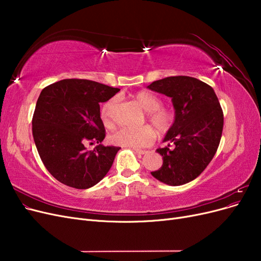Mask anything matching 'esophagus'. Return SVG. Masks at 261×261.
<instances>
[{
    "label": "esophagus",
    "instance_id": "esophagus-1",
    "mask_svg": "<svg viewBox=\"0 0 261 261\" xmlns=\"http://www.w3.org/2000/svg\"><path fill=\"white\" fill-rule=\"evenodd\" d=\"M134 150H135V152L138 154H145L147 152L146 150H143V149H134Z\"/></svg>",
    "mask_w": 261,
    "mask_h": 261
}]
</instances>
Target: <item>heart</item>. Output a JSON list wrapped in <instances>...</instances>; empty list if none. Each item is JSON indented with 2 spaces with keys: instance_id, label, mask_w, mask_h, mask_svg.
<instances>
[{
  "instance_id": "heart-1",
  "label": "heart",
  "mask_w": 261,
  "mask_h": 261,
  "mask_svg": "<svg viewBox=\"0 0 261 261\" xmlns=\"http://www.w3.org/2000/svg\"><path fill=\"white\" fill-rule=\"evenodd\" d=\"M134 100L136 103L147 112V121L152 126L158 134H165L174 121V116L169 110L161 108L162 100L150 91H139L134 94ZM115 99H110L102 106L100 115L102 122L107 127H111V112L114 106ZM154 139L153 130L149 127H143L139 129L121 128L116 130L110 137L111 143L117 146L126 148H141L149 146Z\"/></svg>"
}]
</instances>
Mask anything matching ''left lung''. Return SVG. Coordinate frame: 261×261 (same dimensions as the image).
<instances>
[{
	"mask_svg": "<svg viewBox=\"0 0 261 261\" xmlns=\"http://www.w3.org/2000/svg\"><path fill=\"white\" fill-rule=\"evenodd\" d=\"M147 88L172 99L174 122L163 141L174 143L156 149L162 167L151 175L162 183L178 186L188 183L207 168L215 156L223 129V112L209 85L188 76L155 81Z\"/></svg>",
	"mask_w": 261,
	"mask_h": 261,
	"instance_id": "1",
	"label": "left lung"
}]
</instances>
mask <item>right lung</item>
<instances>
[{
    "mask_svg": "<svg viewBox=\"0 0 261 261\" xmlns=\"http://www.w3.org/2000/svg\"><path fill=\"white\" fill-rule=\"evenodd\" d=\"M118 88L87 80H63L42 89L33 117V135L51 175L77 189L98 184L111 169L120 147L103 146L100 103ZM97 143L93 150L85 144Z\"/></svg>",
    "mask_w": 261,
    "mask_h": 261,
    "instance_id": "right-lung-1",
    "label": "right lung"
}]
</instances>
